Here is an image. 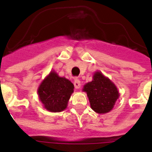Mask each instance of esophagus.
Instances as JSON below:
<instances>
[{
  "label": "esophagus",
  "mask_w": 152,
  "mask_h": 152,
  "mask_svg": "<svg viewBox=\"0 0 152 152\" xmlns=\"http://www.w3.org/2000/svg\"><path fill=\"white\" fill-rule=\"evenodd\" d=\"M74 86H75L76 89H79L80 88V80H78V79L75 80V81H74Z\"/></svg>",
  "instance_id": "34e87169"
}]
</instances>
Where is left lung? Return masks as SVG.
Returning <instances> with one entry per match:
<instances>
[{"instance_id":"obj_1","label":"left lung","mask_w":152,"mask_h":152,"mask_svg":"<svg viewBox=\"0 0 152 152\" xmlns=\"http://www.w3.org/2000/svg\"><path fill=\"white\" fill-rule=\"evenodd\" d=\"M92 80L83 87V91L88 97L91 109L98 114L111 112L120 93L117 87L101 72H95Z\"/></svg>"}]
</instances>
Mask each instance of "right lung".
<instances>
[{
  "instance_id": "right-lung-1",
  "label": "right lung",
  "mask_w": 152,
  "mask_h": 152,
  "mask_svg": "<svg viewBox=\"0 0 152 152\" xmlns=\"http://www.w3.org/2000/svg\"><path fill=\"white\" fill-rule=\"evenodd\" d=\"M73 91L74 85L71 81L53 70L40 83L37 94L45 109L51 112H61L67 108Z\"/></svg>"
}]
</instances>
